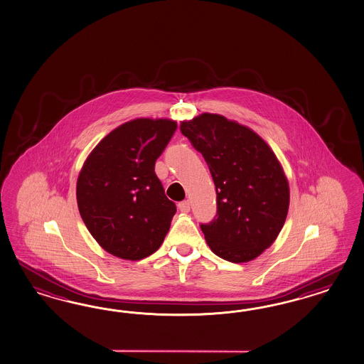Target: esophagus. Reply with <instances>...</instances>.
I'll list each match as a JSON object with an SVG mask.
<instances>
[{
  "label": "esophagus",
  "instance_id": "1",
  "mask_svg": "<svg viewBox=\"0 0 364 364\" xmlns=\"http://www.w3.org/2000/svg\"><path fill=\"white\" fill-rule=\"evenodd\" d=\"M178 208L181 213H188L190 211V202L188 200H183L178 205Z\"/></svg>",
  "mask_w": 364,
  "mask_h": 364
}]
</instances>
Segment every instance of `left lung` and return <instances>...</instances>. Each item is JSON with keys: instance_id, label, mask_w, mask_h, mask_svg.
I'll return each mask as SVG.
<instances>
[{"instance_id": "left-lung-1", "label": "left lung", "mask_w": 364, "mask_h": 364, "mask_svg": "<svg viewBox=\"0 0 364 364\" xmlns=\"http://www.w3.org/2000/svg\"><path fill=\"white\" fill-rule=\"evenodd\" d=\"M179 127L217 188V218L200 226L208 247L232 263L258 258L278 238L290 206L279 159L252 129L223 115L202 113Z\"/></svg>"}]
</instances>
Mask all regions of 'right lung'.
I'll return each mask as SVG.
<instances>
[{
	"label": "right lung",
	"instance_id": "obj_1",
	"mask_svg": "<svg viewBox=\"0 0 364 364\" xmlns=\"http://www.w3.org/2000/svg\"><path fill=\"white\" fill-rule=\"evenodd\" d=\"M177 129L168 118H135L115 127L85 159L77 178L83 223L109 254L144 259L161 247L177 208L154 171Z\"/></svg>",
	"mask_w": 364,
	"mask_h": 364
}]
</instances>
